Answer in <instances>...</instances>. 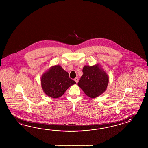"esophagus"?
<instances>
[{"instance_id":"obj_1","label":"esophagus","mask_w":148,"mask_h":148,"mask_svg":"<svg viewBox=\"0 0 148 148\" xmlns=\"http://www.w3.org/2000/svg\"><path fill=\"white\" fill-rule=\"evenodd\" d=\"M75 81L76 82V83H78V81H79V78H76L75 79Z\"/></svg>"}]
</instances>
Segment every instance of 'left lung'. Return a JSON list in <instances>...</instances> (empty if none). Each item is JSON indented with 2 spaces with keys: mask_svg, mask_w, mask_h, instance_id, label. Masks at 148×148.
I'll list each match as a JSON object with an SVG mask.
<instances>
[{
  "mask_svg": "<svg viewBox=\"0 0 148 148\" xmlns=\"http://www.w3.org/2000/svg\"><path fill=\"white\" fill-rule=\"evenodd\" d=\"M78 85L91 98L99 96L107 89L109 78L107 73L98 66H85Z\"/></svg>",
  "mask_w": 148,
  "mask_h": 148,
  "instance_id": "1",
  "label": "left lung"
}]
</instances>
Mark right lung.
<instances>
[{"mask_svg": "<svg viewBox=\"0 0 148 148\" xmlns=\"http://www.w3.org/2000/svg\"><path fill=\"white\" fill-rule=\"evenodd\" d=\"M41 87L45 94L52 98L62 96L70 86L76 82L60 65L53 66L41 78Z\"/></svg>", "mask_w": 148, "mask_h": 148, "instance_id": "add662e5", "label": "right lung"}]
</instances>
